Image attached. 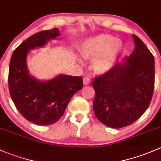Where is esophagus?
<instances>
[{"label":"esophagus","mask_w":161,"mask_h":161,"mask_svg":"<svg viewBox=\"0 0 161 161\" xmlns=\"http://www.w3.org/2000/svg\"><path fill=\"white\" fill-rule=\"evenodd\" d=\"M83 81H84V85H88V84H90L91 83V79L90 77H84V80H83Z\"/></svg>","instance_id":"34e87169"}]
</instances>
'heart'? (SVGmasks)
Segmentation results:
<instances>
[{
    "instance_id": "obj_1",
    "label": "heart",
    "mask_w": 161,
    "mask_h": 161,
    "mask_svg": "<svg viewBox=\"0 0 161 161\" xmlns=\"http://www.w3.org/2000/svg\"><path fill=\"white\" fill-rule=\"evenodd\" d=\"M122 49V42L107 34L90 38L80 46L81 56L85 59H93V68L101 74H106L113 68Z\"/></svg>"
}]
</instances>
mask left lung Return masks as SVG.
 I'll return each instance as SVG.
<instances>
[{
	"mask_svg": "<svg viewBox=\"0 0 161 161\" xmlns=\"http://www.w3.org/2000/svg\"><path fill=\"white\" fill-rule=\"evenodd\" d=\"M135 49L109 72L95 77L93 109L102 123L122 128L136 121L150 105L154 90V58L132 35Z\"/></svg>",
	"mask_w": 161,
	"mask_h": 161,
	"instance_id": "1",
	"label": "left lung"
}]
</instances>
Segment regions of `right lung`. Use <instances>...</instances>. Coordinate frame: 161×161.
Wrapping results in <instances>:
<instances>
[{
  "label": "right lung",
  "mask_w": 161,
  "mask_h": 161,
  "mask_svg": "<svg viewBox=\"0 0 161 161\" xmlns=\"http://www.w3.org/2000/svg\"><path fill=\"white\" fill-rule=\"evenodd\" d=\"M59 36L56 28L32 35L16 48L10 61V95L21 115L36 125H49L57 122L64 114L71 97L83 87L81 77L59 74L49 80L41 81L29 74V51L43 47Z\"/></svg>",
  "instance_id": "add662e5"
}]
</instances>
